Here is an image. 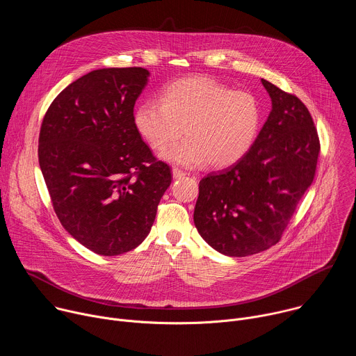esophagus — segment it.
<instances>
[{"label": "esophagus", "mask_w": 356, "mask_h": 356, "mask_svg": "<svg viewBox=\"0 0 356 356\" xmlns=\"http://www.w3.org/2000/svg\"><path fill=\"white\" fill-rule=\"evenodd\" d=\"M172 173H173V179H183L184 176H186V173L183 172V170H180V169H177V168H173V170H172Z\"/></svg>", "instance_id": "1"}]
</instances>
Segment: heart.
I'll return each instance as SVG.
<instances>
[{"label": "heart", "mask_w": 356, "mask_h": 356, "mask_svg": "<svg viewBox=\"0 0 356 356\" xmlns=\"http://www.w3.org/2000/svg\"><path fill=\"white\" fill-rule=\"evenodd\" d=\"M261 106L248 91L202 76L176 80L161 98L147 99L134 113L139 136L154 150L166 149L173 140L186 139L162 154L170 163L186 168L210 165L228 168L241 161L255 142L261 127Z\"/></svg>", "instance_id": "obj_1"}]
</instances>
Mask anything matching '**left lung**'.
<instances>
[{"instance_id":"left-lung-1","label":"left lung","mask_w":356,"mask_h":356,"mask_svg":"<svg viewBox=\"0 0 356 356\" xmlns=\"http://www.w3.org/2000/svg\"><path fill=\"white\" fill-rule=\"evenodd\" d=\"M272 111L248 154L200 180L194 209L198 234L227 257L269 249L284 232L312 186L318 134L301 101L262 79Z\"/></svg>"}]
</instances>
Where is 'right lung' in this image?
Instances as JSON below:
<instances>
[{
  "mask_svg": "<svg viewBox=\"0 0 356 356\" xmlns=\"http://www.w3.org/2000/svg\"><path fill=\"white\" fill-rule=\"evenodd\" d=\"M142 67L87 73L47 108L39 166L63 228L83 246L115 257L143 242L172 183L134 125L147 83Z\"/></svg>",
  "mask_w": 356,
  "mask_h": 356,
  "instance_id": "1",
  "label": "right lung"
}]
</instances>
